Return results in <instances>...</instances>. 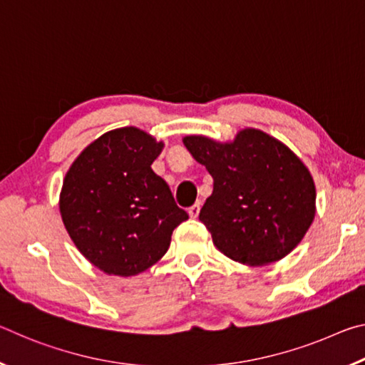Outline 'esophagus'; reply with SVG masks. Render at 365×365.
<instances>
[{
    "mask_svg": "<svg viewBox=\"0 0 365 365\" xmlns=\"http://www.w3.org/2000/svg\"><path fill=\"white\" fill-rule=\"evenodd\" d=\"M188 215L191 219H196L200 215V205H195L188 209Z\"/></svg>",
    "mask_w": 365,
    "mask_h": 365,
    "instance_id": "1",
    "label": "esophagus"
}]
</instances>
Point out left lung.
<instances>
[{"instance_id":"1","label":"left lung","mask_w":365,"mask_h":365,"mask_svg":"<svg viewBox=\"0 0 365 365\" xmlns=\"http://www.w3.org/2000/svg\"><path fill=\"white\" fill-rule=\"evenodd\" d=\"M183 145L214 178L200 220L222 255L256 267L301 243L316 217V185L285 143L248 127L232 141L188 135Z\"/></svg>"}]
</instances>
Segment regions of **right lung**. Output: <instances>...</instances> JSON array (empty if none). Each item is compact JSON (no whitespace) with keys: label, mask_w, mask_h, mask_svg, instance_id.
I'll return each mask as SVG.
<instances>
[{"label":"right lung","mask_w":365,"mask_h":365,"mask_svg":"<svg viewBox=\"0 0 365 365\" xmlns=\"http://www.w3.org/2000/svg\"><path fill=\"white\" fill-rule=\"evenodd\" d=\"M164 141L137 127L103 133L71 164L59 212L73 245L108 275L133 277L156 264L188 219L151 169Z\"/></svg>","instance_id":"obj_1"}]
</instances>
